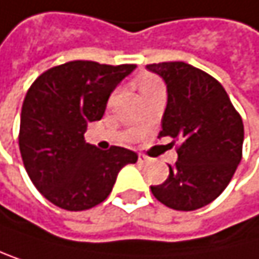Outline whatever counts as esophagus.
Masks as SVG:
<instances>
[{"label": "esophagus", "mask_w": 259, "mask_h": 259, "mask_svg": "<svg viewBox=\"0 0 259 259\" xmlns=\"http://www.w3.org/2000/svg\"><path fill=\"white\" fill-rule=\"evenodd\" d=\"M138 161L140 163H149V157H146L144 154H140L138 155Z\"/></svg>", "instance_id": "obj_1"}]
</instances>
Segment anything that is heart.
Wrapping results in <instances>:
<instances>
[{
    "label": "heart",
    "instance_id": "obj_1",
    "mask_svg": "<svg viewBox=\"0 0 259 259\" xmlns=\"http://www.w3.org/2000/svg\"><path fill=\"white\" fill-rule=\"evenodd\" d=\"M160 83L154 76H143L140 79V90H144V88H149V87H152V85H157Z\"/></svg>",
    "mask_w": 259,
    "mask_h": 259
}]
</instances>
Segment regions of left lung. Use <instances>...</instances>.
Returning <instances> with one entry per match:
<instances>
[{"label": "left lung", "instance_id": "obj_1", "mask_svg": "<svg viewBox=\"0 0 259 259\" xmlns=\"http://www.w3.org/2000/svg\"><path fill=\"white\" fill-rule=\"evenodd\" d=\"M147 69L158 74L167 88L160 137L180 141L169 177L151 186V191L172 210H197L221 196L241 161V115L224 87L193 65L161 62L147 65Z\"/></svg>", "mask_w": 259, "mask_h": 259}]
</instances>
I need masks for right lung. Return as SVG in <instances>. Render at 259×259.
<instances>
[{
  "instance_id": "add662e5",
  "label": "right lung",
  "mask_w": 259,
  "mask_h": 259,
  "mask_svg": "<svg viewBox=\"0 0 259 259\" xmlns=\"http://www.w3.org/2000/svg\"><path fill=\"white\" fill-rule=\"evenodd\" d=\"M137 65L74 60L49 68L27 90L20 119V152L29 179L59 208L82 211L104 202L118 172L138 155L125 147L101 151L83 138L99 121L118 83Z\"/></svg>"
}]
</instances>
